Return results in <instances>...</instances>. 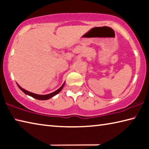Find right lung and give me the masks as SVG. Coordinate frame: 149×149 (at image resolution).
Segmentation results:
<instances>
[{
  "instance_id": "1",
  "label": "right lung",
  "mask_w": 149,
  "mask_h": 149,
  "mask_svg": "<svg viewBox=\"0 0 149 149\" xmlns=\"http://www.w3.org/2000/svg\"><path fill=\"white\" fill-rule=\"evenodd\" d=\"M65 84V83H64L63 84V85H62L61 87H60L58 89L56 90V91H54L53 93H50V94H48V95H37V94H35V93H31V92H29L27 91L24 89L23 88H22L21 87L19 86V85L18 84L17 85V86H18V87L20 89H21L22 91H23L25 94H26L27 95H29L31 96V97H32L33 98H35V99H36L37 100H47V99H50V98H52V97H54V96H55L56 95H57L58 93H60V91H61L63 87H64V85Z\"/></svg>"
}]
</instances>
